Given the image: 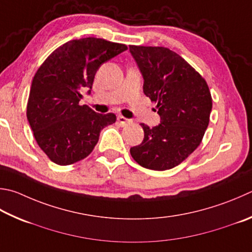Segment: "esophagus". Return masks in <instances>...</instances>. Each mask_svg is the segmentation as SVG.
Listing matches in <instances>:
<instances>
[{
	"instance_id": "34e87169",
	"label": "esophagus",
	"mask_w": 252,
	"mask_h": 252,
	"mask_svg": "<svg viewBox=\"0 0 252 252\" xmlns=\"http://www.w3.org/2000/svg\"><path fill=\"white\" fill-rule=\"evenodd\" d=\"M118 121H119V123H120L121 126H126L127 125H130V123H132V121L130 120V119H126L125 117H122V116H119L118 117Z\"/></svg>"
}]
</instances>
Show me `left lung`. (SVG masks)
<instances>
[{"instance_id": "1", "label": "left lung", "mask_w": 252, "mask_h": 252, "mask_svg": "<svg viewBox=\"0 0 252 252\" xmlns=\"http://www.w3.org/2000/svg\"><path fill=\"white\" fill-rule=\"evenodd\" d=\"M143 77V93L158 103V126L141 123L144 139L130 149L135 162L154 171L178 165L200 144L213 100L205 79L180 55L165 47L129 46Z\"/></svg>"}]
</instances>
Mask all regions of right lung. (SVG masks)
Listing matches in <instances>:
<instances>
[{
	"label": "right lung",
	"mask_w": 252,
	"mask_h": 252,
	"mask_svg": "<svg viewBox=\"0 0 252 252\" xmlns=\"http://www.w3.org/2000/svg\"><path fill=\"white\" fill-rule=\"evenodd\" d=\"M126 49L101 38L70 40L38 68L30 90L27 120L50 161L69 165L87 158L103 127L116 122V114L97 113L79 101L82 90L90 94L99 67Z\"/></svg>",
	"instance_id": "obj_1"
}]
</instances>
